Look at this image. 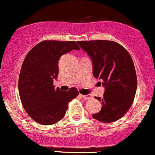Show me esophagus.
Segmentation results:
<instances>
[{
    "label": "esophagus",
    "mask_w": 155,
    "mask_h": 155,
    "mask_svg": "<svg viewBox=\"0 0 155 155\" xmlns=\"http://www.w3.org/2000/svg\"><path fill=\"white\" fill-rule=\"evenodd\" d=\"M81 95V97H82L83 99H85V100H87V99L92 98L91 95Z\"/></svg>",
    "instance_id": "1"
}]
</instances>
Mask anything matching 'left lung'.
I'll list each match as a JSON object with an SVG mask.
<instances>
[{
  "mask_svg": "<svg viewBox=\"0 0 155 155\" xmlns=\"http://www.w3.org/2000/svg\"><path fill=\"white\" fill-rule=\"evenodd\" d=\"M80 47L91 58L94 77L105 87L104 97H95L102 108L92 117L105 123L122 118L133 104L137 76L130 54L113 41H79Z\"/></svg>",
  "mask_w": 155,
  "mask_h": 155,
  "instance_id": "left-lung-1",
  "label": "left lung"
}]
</instances>
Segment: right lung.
<instances>
[{
	"label": "right lung",
	"instance_id": "right-lung-1",
	"mask_svg": "<svg viewBox=\"0 0 155 155\" xmlns=\"http://www.w3.org/2000/svg\"><path fill=\"white\" fill-rule=\"evenodd\" d=\"M79 50L74 41H43L26 55L19 76V93L28 114L35 122L50 125L65 117L68 103L79 95L76 87L63 92L54 88L58 76V61L62 55Z\"/></svg>",
	"mask_w": 155,
	"mask_h": 155
}]
</instances>
